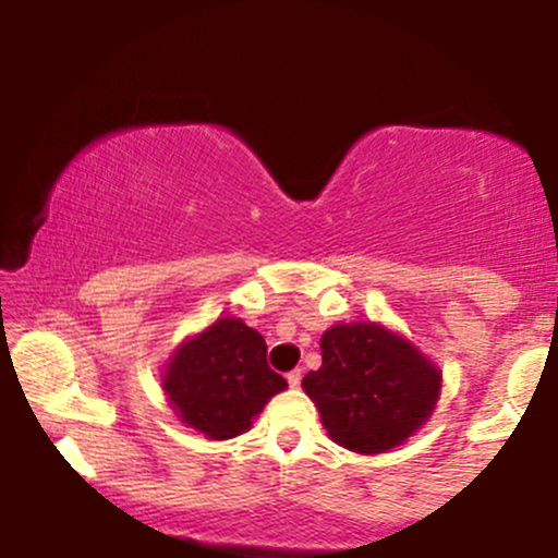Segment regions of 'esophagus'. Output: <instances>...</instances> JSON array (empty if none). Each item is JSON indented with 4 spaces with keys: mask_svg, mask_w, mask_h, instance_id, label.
<instances>
[{
    "mask_svg": "<svg viewBox=\"0 0 558 558\" xmlns=\"http://www.w3.org/2000/svg\"><path fill=\"white\" fill-rule=\"evenodd\" d=\"M286 380L291 388H299L301 386V369H291V373L286 375Z\"/></svg>",
    "mask_w": 558,
    "mask_h": 558,
    "instance_id": "obj_1",
    "label": "esophagus"
}]
</instances>
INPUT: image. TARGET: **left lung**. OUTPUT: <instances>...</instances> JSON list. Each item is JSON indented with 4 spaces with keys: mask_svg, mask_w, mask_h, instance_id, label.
I'll return each instance as SVG.
<instances>
[{
    "mask_svg": "<svg viewBox=\"0 0 558 558\" xmlns=\"http://www.w3.org/2000/svg\"><path fill=\"white\" fill-rule=\"evenodd\" d=\"M323 367L301 380L325 430L356 453L396 448L430 420L440 369L412 343L375 323L323 332Z\"/></svg>",
    "mask_w": 558,
    "mask_h": 558,
    "instance_id": "8db88e82",
    "label": "left lung"
}]
</instances>
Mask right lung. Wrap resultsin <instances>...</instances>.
Here are the masks:
<instances>
[{"label": "right lung", "mask_w": 558, "mask_h": 558, "mask_svg": "<svg viewBox=\"0 0 558 558\" xmlns=\"http://www.w3.org/2000/svg\"><path fill=\"white\" fill-rule=\"evenodd\" d=\"M162 388L181 422L213 440H228L246 433L288 383L267 364L265 338L241 319L222 317L181 343Z\"/></svg>", "instance_id": "1"}]
</instances>
